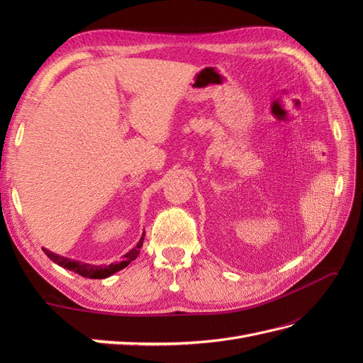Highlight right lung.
<instances>
[{"mask_svg":"<svg viewBox=\"0 0 363 363\" xmlns=\"http://www.w3.org/2000/svg\"><path fill=\"white\" fill-rule=\"evenodd\" d=\"M144 238H145V232L142 233V236L139 239V242L136 244V247L131 248L128 252H125L123 260L116 262V263H111V265H92V263H86V262L74 260V259H69V257L56 255V252H52V251H50L47 248H43V247H42V250L54 263H57L59 267H62L65 269H69L72 272L80 274V276L87 277V279H106V277H111L112 274H115V272H118L121 269H124L125 267H128L130 263L139 256L142 244H144Z\"/></svg>","mask_w":363,"mask_h":363,"instance_id":"1","label":"right lung"}]
</instances>
